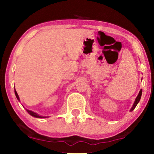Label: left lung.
Returning a JSON list of instances; mask_svg holds the SVG:
<instances>
[{
	"label": "left lung",
	"mask_w": 154,
	"mask_h": 154,
	"mask_svg": "<svg viewBox=\"0 0 154 154\" xmlns=\"http://www.w3.org/2000/svg\"><path fill=\"white\" fill-rule=\"evenodd\" d=\"M141 94H142V89H141V90H140V92H139V93H138V95L137 96V97L135 98V101H134V104H133V106L131 107V109H130V111H133V110L135 109V107L137 106V103H139V101H140V99H141Z\"/></svg>",
	"instance_id": "left-lung-1"
}]
</instances>
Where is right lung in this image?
<instances>
[{"instance_id":"right-lung-1","label":"right lung","mask_w":154,"mask_h":154,"mask_svg":"<svg viewBox=\"0 0 154 154\" xmlns=\"http://www.w3.org/2000/svg\"><path fill=\"white\" fill-rule=\"evenodd\" d=\"M14 93H15V95H16L17 99L20 101L19 97V95H18V94H17V91H16V89H15V88H14ZM26 111L27 112H28V113H29L30 115H31V116L35 117H37V118H46V117H46V116H39L38 113L34 112V111H31V110H29V109H26Z\"/></svg>"}]
</instances>
